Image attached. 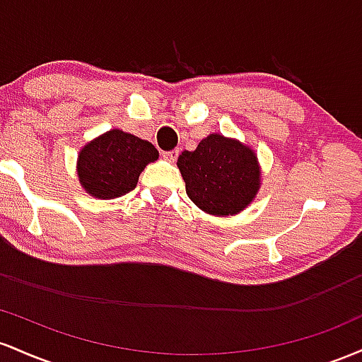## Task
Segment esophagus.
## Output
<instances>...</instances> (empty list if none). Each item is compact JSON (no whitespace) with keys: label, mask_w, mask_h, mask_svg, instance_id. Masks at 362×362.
Instances as JSON below:
<instances>
[{"label":"esophagus","mask_w":362,"mask_h":362,"mask_svg":"<svg viewBox=\"0 0 362 362\" xmlns=\"http://www.w3.org/2000/svg\"><path fill=\"white\" fill-rule=\"evenodd\" d=\"M177 156H180V150H170V152L162 153V157H164V159L169 160V162H176Z\"/></svg>","instance_id":"obj_1"}]
</instances>
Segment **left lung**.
Segmentation results:
<instances>
[{
	"label": "left lung",
	"instance_id": "8db88e82",
	"mask_svg": "<svg viewBox=\"0 0 362 362\" xmlns=\"http://www.w3.org/2000/svg\"><path fill=\"white\" fill-rule=\"evenodd\" d=\"M186 194L205 214L227 217L250 206L262 186L257 153L235 138L212 133L177 157Z\"/></svg>",
	"mask_w": 362,
	"mask_h": 362
}]
</instances>
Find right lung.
Masks as SVG:
<instances>
[{"label":"right lung","instance_id":"add662e5","mask_svg":"<svg viewBox=\"0 0 362 362\" xmlns=\"http://www.w3.org/2000/svg\"><path fill=\"white\" fill-rule=\"evenodd\" d=\"M157 159L159 152L150 141L115 128L80 148L76 174L90 197L112 200L135 189L141 170Z\"/></svg>","mask_w":362,"mask_h":362}]
</instances>
